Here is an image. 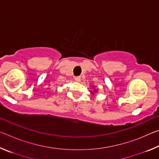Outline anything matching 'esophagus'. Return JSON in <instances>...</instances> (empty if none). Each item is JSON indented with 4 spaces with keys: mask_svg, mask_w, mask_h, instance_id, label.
I'll use <instances>...</instances> for the list:
<instances>
[{
    "mask_svg": "<svg viewBox=\"0 0 159 159\" xmlns=\"http://www.w3.org/2000/svg\"><path fill=\"white\" fill-rule=\"evenodd\" d=\"M74 79L77 82H80V76H76V77L74 78Z\"/></svg>",
    "mask_w": 159,
    "mask_h": 159,
    "instance_id": "obj_1",
    "label": "esophagus"
}]
</instances>
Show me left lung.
I'll return each instance as SVG.
<instances>
[{
    "label": "left lung",
    "instance_id": "obj_1",
    "mask_svg": "<svg viewBox=\"0 0 159 159\" xmlns=\"http://www.w3.org/2000/svg\"><path fill=\"white\" fill-rule=\"evenodd\" d=\"M95 92H96V90H95Z\"/></svg>",
    "mask_w": 159,
    "mask_h": 159
}]
</instances>
